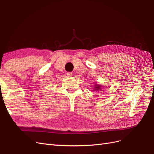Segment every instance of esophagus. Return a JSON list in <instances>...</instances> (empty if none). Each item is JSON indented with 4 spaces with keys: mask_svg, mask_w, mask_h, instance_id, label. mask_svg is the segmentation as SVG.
Here are the masks:
<instances>
[{
    "mask_svg": "<svg viewBox=\"0 0 154 154\" xmlns=\"http://www.w3.org/2000/svg\"><path fill=\"white\" fill-rule=\"evenodd\" d=\"M67 75L69 77H71L72 76V72H67Z\"/></svg>",
    "mask_w": 154,
    "mask_h": 154,
    "instance_id": "1",
    "label": "esophagus"
}]
</instances>
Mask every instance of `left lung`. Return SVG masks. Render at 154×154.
Segmentation results:
<instances>
[{
    "mask_svg": "<svg viewBox=\"0 0 154 154\" xmlns=\"http://www.w3.org/2000/svg\"><path fill=\"white\" fill-rule=\"evenodd\" d=\"M94 88H93V91L94 92H99L101 90H103V87H102V85H100V84H94Z\"/></svg>",
    "mask_w": 154,
    "mask_h": 154,
    "instance_id": "left-lung-1",
    "label": "left lung"
}]
</instances>
